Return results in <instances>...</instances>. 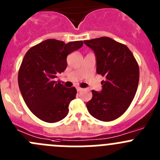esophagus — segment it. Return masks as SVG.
Wrapping results in <instances>:
<instances>
[{"label": "esophagus", "mask_w": 160, "mask_h": 160, "mask_svg": "<svg viewBox=\"0 0 160 160\" xmlns=\"http://www.w3.org/2000/svg\"><path fill=\"white\" fill-rule=\"evenodd\" d=\"M82 88H80V87H77V91L78 92H81L82 90Z\"/></svg>", "instance_id": "1"}]
</instances>
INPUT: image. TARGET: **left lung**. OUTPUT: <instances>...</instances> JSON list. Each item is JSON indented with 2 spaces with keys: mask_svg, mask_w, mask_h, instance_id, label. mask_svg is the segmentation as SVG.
Masks as SVG:
<instances>
[{
  "mask_svg": "<svg viewBox=\"0 0 160 160\" xmlns=\"http://www.w3.org/2000/svg\"><path fill=\"white\" fill-rule=\"evenodd\" d=\"M93 50L97 72L105 78L102 90L92 91L86 103L89 114L97 119L110 122L121 116L130 107L139 82V67L128 47L108 37L84 41Z\"/></svg>",
  "mask_w": 160,
  "mask_h": 160,
  "instance_id": "obj_1",
  "label": "left lung"
}]
</instances>
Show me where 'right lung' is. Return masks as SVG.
I'll list each match as a JSON object with an SVG mask.
<instances>
[{
    "mask_svg": "<svg viewBox=\"0 0 160 160\" xmlns=\"http://www.w3.org/2000/svg\"><path fill=\"white\" fill-rule=\"evenodd\" d=\"M83 45L82 41L64 43L47 39L31 47L24 56L18 83L26 104L33 115L46 122H56L68 115L74 87L66 88L55 78L67 68V56Z\"/></svg>",
    "mask_w": 160,
    "mask_h": 160,
    "instance_id": "add662e5",
    "label": "right lung"
}]
</instances>
